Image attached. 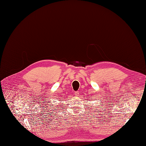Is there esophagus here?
<instances>
[{"label": "esophagus", "mask_w": 146, "mask_h": 146, "mask_svg": "<svg viewBox=\"0 0 146 146\" xmlns=\"http://www.w3.org/2000/svg\"><path fill=\"white\" fill-rule=\"evenodd\" d=\"M79 91H75V92H74V95H75V96H78L79 95Z\"/></svg>", "instance_id": "1"}]
</instances>
